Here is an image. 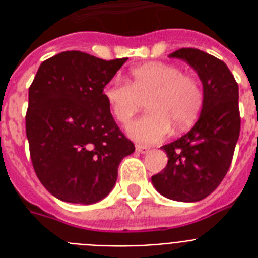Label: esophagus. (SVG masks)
Segmentation results:
<instances>
[{"instance_id":"34e87169","label":"esophagus","mask_w":258,"mask_h":258,"mask_svg":"<svg viewBox=\"0 0 258 258\" xmlns=\"http://www.w3.org/2000/svg\"><path fill=\"white\" fill-rule=\"evenodd\" d=\"M149 147L147 146H143V145H137V151L141 154H146L149 153Z\"/></svg>"}]
</instances>
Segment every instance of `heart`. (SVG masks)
Segmentation results:
<instances>
[{
	"mask_svg": "<svg viewBox=\"0 0 258 258\" xmlns=\"http://www.w3.org/2000/svg\"><path fill=\"white\" fill-rule=\"evenodd\" d=\"M107 104L120 124H128L147 99L149 112L128 127L130 137L157 143L174 125L180 131L194 123L204 104V92L194 76L167 62H147L130 71V83L113 79L103 88Z\"/></svg>",
	"mask_w": 258,
	"mask_h": 258,
	"instance_id": "1",
	"label": "heart"
}]
</instances>
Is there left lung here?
<instances>
[{"label":"left lung","instance_id":"1","mask_svg":"<svg viewBox=\"0 0 258 258\" xmlns=\"http://www.w3.org/2000/svg\"><path fill=\"white\" fill-rule=\"evenodd\" d=\"M170 57L196 70L204 86V104L187 134L162 146L169 161L151 182L166 198L197 202L220 186L232 163L241 128L238 84L226 64L206 52L182 48Z\"/></svg>","mask_w":258,"mask_h":258}]
</instances>
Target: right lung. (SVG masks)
Wrapping results in <instances>:
<instances>
[{
  "label": "right lung",
  "instance_id": "obj_1",
  "mask_svg": "<svg viewBox=\"0 0 258 258\" xmlns=\"http://www.w3.org/2000/svg\"><path fill=\"white\" fill-rule=\"evenodd\" d=\"M127 58L67 50L42 62L29 87L26 138L36 175L71 204L103 200L135 146L113 120L103 88Z\"/></svg>",
  "mask_w": 258,
  "mask_h": 258
}]
</instances>
